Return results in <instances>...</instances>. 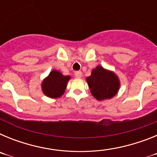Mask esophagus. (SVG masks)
Returning a JSON list of instances; mask_svg holds the SVG:
<instances>
[{"mask_svg": "<svg viewBox=\"0 0 157 157\" xmlns=\"http://www.w3.org/2000/svg\"><path fill=\"white\" fill-rule=\"evenodd\" d=\"M75 76L76 78H81L82 77V72L80 71H78L75 72Z\"/></svg>", "mask_w": 157, "mask_h": 157, "instance_id": "1", "label": "esophagus"}]
</instances>
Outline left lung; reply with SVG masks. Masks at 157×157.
<instances>
[{"mask_svg": "<svg viewBox=\"0 0 157 157\" xmlns=\"http://www.w3.org/2000/svg\"><path fill=\"white\" fill-rule=\"evenodd\" d=\"M91 94L98 101L110 99L114 97L120 88V81L112 71L98 66L92 71L91 75L86 78Z\"/></svg>", "mask_w": 157, "mask_h": 157, "instance_id": "8db88e82", "label": "left lung"}]
</instances>
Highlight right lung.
Segmentation results:
<instances>
[{
	"label": "right lung",
	"instance_id": "right-lung-1",
	"mask_svg": "<svg viewBox=\"0 0 157 157\" xmlns=\"http://www.w3.org/2000/svg\"><path fill=\"white\" fill-rule=\"evenodd\" d=\"M70 76H64L57 71H52L42 82L43 93L49 98H57L64 93Z\"/></svg>",
	"mask_w": 157,
	"mask_h": 157
}]
</instances>
